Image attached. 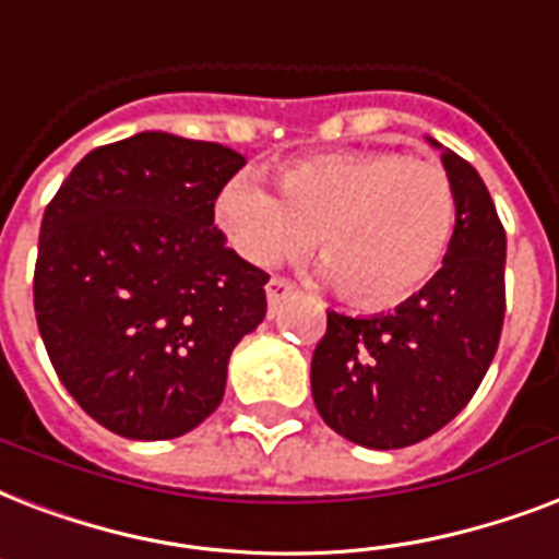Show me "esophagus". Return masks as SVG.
Returning <instances> with one entry per match:
<instances>
[{"label": "esophagus", "mask_w": 559, "mask_h": 559, "mask_svg": "<svg viewBox=\"0 0 559 559\" xmlns=\"http://www.w3.org/2000/svg\"><path fill=\"white\" fill-rule=\"evenodd\" d=\"M265 294H267V302H271V306H276V302H283L285 297H292L294 283H288L285 276H271L265 285Z\"/></svg>", "instance_id": "esophagus-1"}]
</instances>
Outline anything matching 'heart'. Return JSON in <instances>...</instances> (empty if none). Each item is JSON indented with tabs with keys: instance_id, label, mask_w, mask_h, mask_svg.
Listing matches in <instances>:
<instances>
[{
	"instance_id": "b5f03b06",
	"label": "heart",
	"mask_w": 559,
	"mask_h": 559,
	"mask_svg": "<svg viewBox=\"0 0 559 559\" xmlns=\"http://www.w3.org/2000/svg\"><path fill=\"white\" fill-rule=\"evenodd\" d=\"M280 198L233 180L221 227L257 265H274L314 233L323 274L347 300L384 309L431 280L455 230V189L431 159L349 151L300 159L276 175Z\"/></svg>"
}]
</instances>
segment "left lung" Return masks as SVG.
<instances>
[{
	"label": "left lung",
	"mask_w": 559,
	"mask_h": 559,
	"mask_svg": "<svg viewBox=\"0 0 559 559\" xmlns=\"http://www.w3.org/2000/svg\"><path fill=\"white\" fill-rule=\"evenodd\" d=\"M431 145L455 189L443 267L388 314L326 311V335L311 356L318 414L367 449H402L440 431L473 400L499 349L504 227L481 175L455 151Z\"/></svg>",
	"instance_id": "left-lung-1"
}]
</instances>
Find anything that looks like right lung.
I'll list each match as a JSON object with an SVG mask.
<instances>
[{"mask_svg": "<svg viewBox=\"0 0 559 559\" xmlns=\"http://www.w3.org/2000/svg\"><path fill=\"white\" fill-rule=\"evenodd\" d=\"M245 157L145 131L90 151L43 212L34 311L60 382L131 440H171L224 400L267 309V274L227 248L215 201Z\"/></svg>", "mask_w": 559, "mask_h": 559, "instance_id": "obj_1", "label": "right lung"}]
</instances>
